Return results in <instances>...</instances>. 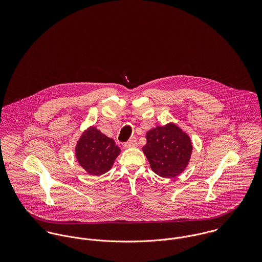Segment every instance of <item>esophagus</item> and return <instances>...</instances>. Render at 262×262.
<instances>
[{"label": "esophagus", "mask_w": 262, "mask_h": 262, "mask_svg": "<svg viewBox=\"0 0 262 262\" xmlns=\"http://www.w3.org/2000/svg\"><path fill=\"white\" fill-rule=\"evenodd\" d=\"M136 146H137V140H135V139H131L124 143L125 148H131V147H136Z\"/></svg>", "instance_id": "1"}]
</instances>
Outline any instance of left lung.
Here are the masks:
<instances>
[{"label":"left lung","mask_w":262,"mask_h":262,"mask_svg":"<svg viewBox=\"0 0 262 262\" xmlns=\"http://www.w3.org/2000/svg\"><path fill=\"white\" fill-rule=\"evenodd\" d=\"M143 152L151 169L166 179L182 173L189 161L192 145L186 132L173 123L157 126L146 133Z\"/></svg>","instance_id":"8db88e82"}]
</instances>
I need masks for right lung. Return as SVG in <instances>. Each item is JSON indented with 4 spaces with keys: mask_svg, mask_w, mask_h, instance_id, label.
Instances as JSON below:
<instances>
[{
    "mask_svg": "<svg viewBox=\"0 0 262 262\" xmlns=\"http://www.w3.org/2000/svg\"><path fill=\"white\" fill-rule=\"evenodd\" d=\"M120 151L112 138L107 137L97 128L90 127L77 141L75 156L88 173L101 176L112 168Z\"/></svg>",
    "mask_w": 262,
    "mask_h": 262,
    "instance_id": "add662e5",
    "label": "right lung"
}]
</instances>
